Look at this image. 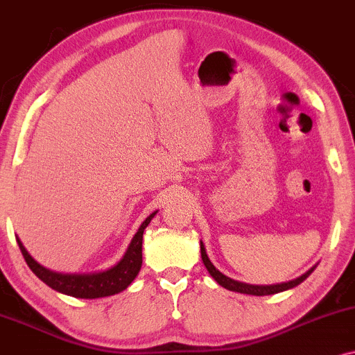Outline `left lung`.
Listing matches in <instances>:
<instances>
[{
	"instance_id": "1",
	"label": "left lung",
	"mask_w": 355,
	"mask_h": 355,
	"mask_svg": "<svg viewBox=\"0 0 355 355\" xmlns=\"http://www.w3.org/2000/svg\"><path fill=\"white\" fill-rule=\"evenodd\" d=\"M200 251H202V259H203L205 268H207L208 272H210L211 277L216 281V283H218L220 286H223V288H226V289H230V291L241 293V294H253V296H268V294H276L281 291H288V289H291V288H296L297 284H301L302 281H304L306 277L315 270V266H313L309 271H306L304 275L296 277V279H293V281H288V283L270 284V286L246 284V283H241V281H234V279H232V277L225 276L223 272H220L218 270H216V268L213 266V263L210 261V258H208L203 241H200Z\"/></svg>"
}]
</instances>
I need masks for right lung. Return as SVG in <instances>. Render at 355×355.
<instances>
[{"label": "right lung", "instance_id": "1", "mask_svg": "<svg viewBox=\"0 0 355 355\" xmlns=\"http://www.w3.org/2000/svg\"><path fill=\"white\" fill-rule=\"evenodd\" d=\"M157 215L152 213L148 215L142 225H140L139 232L135 233V236L132 238L129 248H127L125 254L122 256V259L115 266L109 268L105 271H97V272H87V275H64V272L51 271L48 268H44L40 264L31 254L28 253L26 248L23 246V243L18 240L19 250L23 253L24 259H26L28 266L31 268V271L36 275L42 283H46L49 288H53L54 291L67 294L72 297H80V300H96V297H105L112 296V294L122 293L123 289L129 288V284L135 279V276L139 275L140 268H142V238H144V230L147 228L148 223L153 216Z\"/></svg>", "mask_w": 355, "mask_h": 355}]
</instances>
